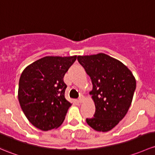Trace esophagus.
Returning a JSON list of instances; mask_svg holds the SVG:
<instances>
[{
  "label": "esophagus",
  "mask_w": 155,
  "mask_h": 155,
  "mask_svg": "<svg viewBox=\"0 0 155 155\" xmlns=\"http://www.w3.org/2000/svg\"><path fill=\"white\" fill-rule=\"evenodd\" d=\"M83 99H84V97H83V96H82V97H79V99H78V102H79V103H82Z\"/></svg>",
  "instance_id": "esophagus-1"
}]
</instances>
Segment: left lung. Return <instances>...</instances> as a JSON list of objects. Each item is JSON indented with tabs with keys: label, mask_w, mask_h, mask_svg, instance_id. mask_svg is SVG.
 Returning a JSON list of instances; mask_svg holds the SVG:
<instances>
[{
	"label": "left lung",
	"mask_w": 155,
	"mask_h": 155,
	"mask_svg": "<svg viewBox=\"0 0 155 155\" xmlns=\"http://www.w3.org/2000/svg\"><path fill=\"white\" fill-rule=\"evenodd\" d=\"M77 59L93 84L90 94L96 111L86 122L97 131H110L123 120L131 105L136 89L134 76L121 61L105 53L79 56Z\"/></svg>",
	"instance_id": "left-lung-1"
}]
</instances>
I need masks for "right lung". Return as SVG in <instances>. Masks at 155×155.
<instances>
[{
    "label": "right lung",
    "mask_w": 155,
    "mask_h": 155,
    "mask_svg": "<svg viewBox=\"0 0 155 155\" xmlns=\"http://www.w3.org/2000/svg\"><path fill=\"white\" fill-rule=\"evenodd\" d=\"M76 59L45 56L24 70L18 85V101L27 120L42 131L62 124L71 104L65 99L64 74Z\"/></svg>",
    "instance_id": "obj_1"
}]
</instances>
